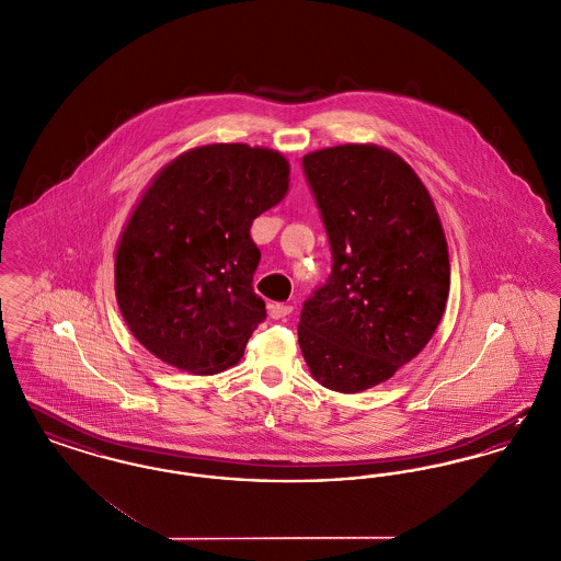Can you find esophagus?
I'll use <instances>...</instances> for the list:
<instances>
[{
    "mask_svg": "<svg viewBox=\"0 0 561 561\" xmlns=\"http://www.w3.org/2000/svg\"><path fill=\"white\" fill-rule=\"evenodd\" d=\"M293 313V305L290 302H271L268 305V316L273 318V320H284V318H288Z\"/></svg>",
    "mask_w": 561,
    "mask_h": 561,
    "instance_id": "1",
    "label": "esophagus"
}]
</instances>
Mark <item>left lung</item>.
<instances>
[{
	"label": "left lung",
	"instance_id": "obj_1",
	"mask_svg": "<svg viewBox=\"0 0 561 561\" xmlns=\"http://www.w3.org/2000/svg\"><path fill=\"white\" fill-rule=\"evenodd\" d=\"M332 250L305 300L302 357L323 387L359 393L391 378L433 336L450 293L448 243L414 170L376 145L302 158Z\"/></svg>",
	"mask_w": 561,
	"mask_h": 561
}]
</instances>
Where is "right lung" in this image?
<instances>
[{"mask_svg":"<svg viewBox=\"0 0 561 561\" xmlns=\"http://www.w3.org/2000/svg\"><path fill=\"white\" fill-rule=\"evenodd\" d=\"M288 174L277 151L220 142L183 153L145 191L115 252V294L161 362L193 374L240 362L267 318L250 227L284 199Z\"/></svg>","mask_w":561,"mask_h":561,"instance_id":"obj_1","label":"right lung"}]
</instances>
